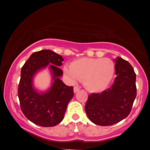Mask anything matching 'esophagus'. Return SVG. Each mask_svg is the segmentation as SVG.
<instances>
[{"mask_svg":"<svg viewBox=\"0 0 150 150\" xmlns=\"http://www.w3.org/2000/svg\"><path fill=\"white\" fill-rule=\"evenodd\" d=\"M80 90V88L79 87H77V86H75L74 87V93H76L77 91H79Z\"/></svg>","mask_w":150,"mask_h":150,"instance_id":"1","label":"esophagus"}]
</instances>
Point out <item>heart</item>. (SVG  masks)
I'll list each match as a JSON object with an SVG mask.
<instances>
[{
  "label": "heart",
  "mask_w": 150,
  "mask_h": 150,
  "mask_svg": "<svg viewBox=\"0 0 150 150\" xmlns=\"http://www.w3.org/2000/svg\"><path fill=\"white\" fill-rule=\"evenodd\" d=\"M64 72L72 81L83 80L85 87L91 91L103 90L111 81L114 63L109 59L82 58L65 66Z\"/></svg>",
  "instance_id": "1"
}]
</instances>
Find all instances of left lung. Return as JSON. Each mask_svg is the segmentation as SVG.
<instances>
[{
  "instance_id": "obj_1",
  "label": "left lung",
  "mask_w": 150,
  "mask_h": 150,
  "mask_svg": "<svg viewBox=\"0 0 150 150\" xmlns=\"http://www.w3.org/2000/svg\"><path fill=\"white\" fill-rule=\"evenodd\" d=\"M111 88L88 96L85 111L88 117L99 126H110L128 117L137 96L136 74L128 61L117 57Z\"/></svg>"
}]
</instances>
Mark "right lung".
Returning <instances> with one entry per match:
<instances>
[{
  "instance_id": "obj_1",
  "label": "right lung",
  "mask_w": 150,
  "mask_h": 150,
  "mask_svg": "<svg viewBox=\"0 0 150 150\" xmlns=\"http://www.w3.org/2000/svg\"><path fill=\"white\" fill-rule=\"evenodd\" d=\"M63 61L57 53L42 50L33 53L21 69L18 89L20 108L28 120L40 126L52 127L59 124L74 96L72 86H67L59 79L63 71L58 66ZM48 64L54 82L48 92L40 94L32 87V77L39 69Z\"/></svg>"
}]
</instances>
